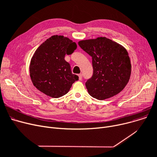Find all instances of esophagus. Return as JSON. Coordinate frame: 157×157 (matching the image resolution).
I'll return each mask as SVG.
<instances>
[{"label": "esophagus", "instance_id": "obj_1", "mask_svg": "<svg viewBox=\"0 0 157 157\" xmlns=\"http://www.w3.org/2000/svg\"><path fill=\"white\" fill-rule=\"evenodd\" d=\"M78 76H79V79L81 80L82 78H83V75H82V74H79V75H78Z\"/></svg>", "mask_w": 157, "mask_h": 157}]
</instances>
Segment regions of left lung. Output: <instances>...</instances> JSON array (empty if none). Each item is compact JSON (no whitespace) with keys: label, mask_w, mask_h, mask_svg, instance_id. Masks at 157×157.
Masks as SVG:
<instances>
[{"label":"left lung","mask_w":157,"mask_h":157,"mask_svg":"<svg viewBox=\"0 0 157 157\" xmlns=\"http://www.w3.org/2000/svg\"><path fill=\"white\" fill-rule=\"evenodd\" d=\"M78 44L92 57L93 75L85 83L88 94L98 100L119 94L128 83L131 74L126 49L104 37L80 40Z\"/></svg>","instance_id":"8db88e82"}]
</instances>
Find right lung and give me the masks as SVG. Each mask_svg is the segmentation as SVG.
<instances>
[{"label": "right lung", "instance_id": "right-lung-1", "mask_svg": "<svg viewBox=\"0 0 157 157\" xmlns=\"http://www.w3.org/2000/svg\"><path fill=\"white\" fill-rule=\"evenodd\" d=\"M76 43L63 36H53L41 44L30 63L32 83L40 92L53 98L65 95L79 77L71 72L65 55L76 49Z\"/></svg>", "mask_w": 157, "mask_h": 157}]
</instances>
